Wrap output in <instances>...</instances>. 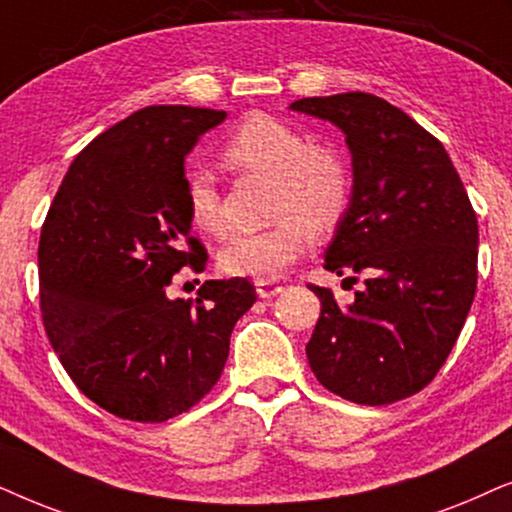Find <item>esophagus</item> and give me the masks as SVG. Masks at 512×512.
Masks as SVG:
<instances>
[{
  "mask_svg": "<svg viewBox=\"0 0 512 512\" xmlns=\"http://www.w3.org/2000/svg\"><path fill=\"white\" fill-rule=\"evenodd\" d=\"M255 288H257V295H260L262 299L276 297L278 292H283V285L274 283V281H255Z\"/></svg>",
  "mask_w": 512,
  "mask_h": 512,
  "instance_id": "34e87169",
  "label": "esophagus"
}]
</instances>
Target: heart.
<instances>
[{"label":"heart","instance_id":"1","mask_svg":"<svg viewBox=\"0 0 512 512\" xmlns=\"http://www.w3.org/2000/svg\"><path fill=\"white\" fill-rule=\"evenodd\" d=\"M222 159L238 173L274 177L276 185L269 210L276 224L224 243L220 267L231 276L260 281L281 276L309 248L311 231L335 229L351 203L353 177L346 156L337 147L311 142L302 128L271 114L245 119L224 142ZM185 194L194 227L222 236V194L215 175L206 168L192 170Z\"/></svg>","mask_w":512,"mask_h":512}]
</instances>
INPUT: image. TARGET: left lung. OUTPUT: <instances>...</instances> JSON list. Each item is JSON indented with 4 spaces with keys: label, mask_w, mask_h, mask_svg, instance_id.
Masks as SVG:
<instances>
[{
    "label": "left lung",
    "mask_w": 512,
    "mask_h": 512,
    "mask_svg": "<svg viewBox=\"0 0 512 512\" xmlns=\"http://www.w3.org/2000/svg\"><path fill=\"white\" fill-rule=\"evenodd\" d=\"M290 109L346 135L353 194L325 269L365 278L349 306L309 285L320 318L306 358L320 384L351 403L410 398L431 384L466 323L478 288V217L442 142L391 102L353 91Z\"/></svg>",
    "instance_id": "8db88e82"
}]
</instances>
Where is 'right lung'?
<instances>
[{
    "mask_svg": "<svg viewBox=\"0 0 512 512\" xmlns=\"http://www.w3.org/2000/svg\"><path fill=\"white\" fill-rule=\"evenodd\" d=\"M222 109L152 105L77 154L39 236V299L53 351L86 398L119 419L161 424L217 384L248 278L168 299L182 267L206 269L192 236L185 156Z\"/></svg>",
    "mask_w": 512,
    "mask_h": 512,
    "instance_id": "right-lung-1",
    "label": "right lung"
}]
</instances>
